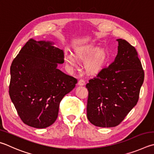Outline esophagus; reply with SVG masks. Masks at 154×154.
Segmentation results:
<instances>
[{"instance_id":"1","label":"esophagus","mask_w":154,"mask_h":154,"mask_svg":"<svg viewBox=\"0 0 154 154\" xmlns=\"http://www.w3.org/2000/svg\"><path fill=\"white\" fill-rule=\"evenodd\" d=\"M78 85H81V86H83L85 85V81L83 79H80L79 82H78Z\"/></svg>"}]
</instances>
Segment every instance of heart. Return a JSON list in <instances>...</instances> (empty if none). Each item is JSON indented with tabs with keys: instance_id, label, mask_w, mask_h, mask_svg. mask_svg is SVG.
I'll return each instance as SVG.
<instances>
[{
	"instance_id": "b5f03b06",
	"label": "heart",
	"mask_w": 154,
	"mask_h": 154,
	"mask_svg": "<svg viewBox=\"0 0 154 154\" xmlns=\"http://www.w3.org/2000/svg\"><path fill=\"white\" fill-rule=\"evenodd\" d=\"M77 60H88L85 63L86 71L89 74L94 75L104 67L108 60V53L96 44H88L75 49L74 56L68 54L65 57V64L71 70L77 67Z\"/></svg>"
}]
</instances>
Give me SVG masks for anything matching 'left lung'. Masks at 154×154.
<instances>
[{"label":"left lung","instance_id":"8db88e82","mask_svg":"<svg viewBox=\"0 0 154 154\" xmlns=\"http://www.w3.org/2000/svg\"><path fill=\"white\" fill-rule=\"evenodd\" d=\"M118 54L108 68L87 83V116L100 127H114L137 104L144 71L135 47L118 39Z\"/></svg>","mask_w":154,"mask_h":154}]
</instances>
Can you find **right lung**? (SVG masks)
<instances>
[{
    "mask_svg": "<svg viewBox=\"0 0 154 154\" xmlns=\"http://www.w3.org/2000/svg\"><path fill=\"white\" fill-rule=\"evenodd\" d=\"M54 44L30 39L11 66V101L22 121L37 128L54 123L60 101L77 82L57 68L64 63V52Z\"/></svg>",
    "mask_w": 154,
    "mask_h": 154,
    "instance_id": "right-lung-1",
    "label": "right lung"
}]
</instances>
